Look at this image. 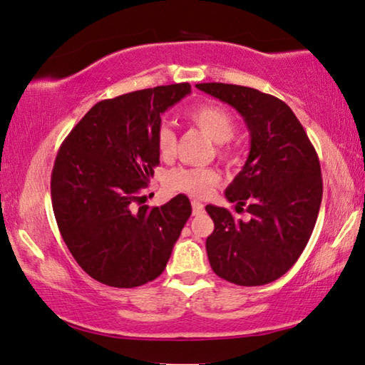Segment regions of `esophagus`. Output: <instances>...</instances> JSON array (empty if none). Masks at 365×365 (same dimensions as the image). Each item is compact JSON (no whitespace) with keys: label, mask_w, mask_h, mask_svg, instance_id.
I'll use <instances>...</instances> for the list:
<instances>
[{"label":"esophagus","mask_w":365,"mask_h":365,"mask_svg":"<svg viewBox=\"0 0 365 365\" xmlns=\"http://www.w3.org/2000/svg\"><path fill=\"white\" fill-rule=\"evenodd\" d=\"M192 208H193V215L195 216H198V215H201L205 211L203 203H201V201H198V200H193L192 201Z\"/></svg>","instance_id":"esophagus-1"}]
</instances>
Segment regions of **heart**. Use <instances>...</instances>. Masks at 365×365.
Listing matches in <instances>:
<instances>
[{"label":"heart","instance_id":"b5f03b06","mask_svg":"<svg viewBox=\"0 0 365 365\" xmlns=\"http://www.w3.org/2000/svg\"><path fill=\"white\" fill-rule=\"evenodd\" d=\"M185 118L203 130L216 144H225L235 134L236 124L225 108L200 103L185 111ZM175 133L168 123H162L157 130V149L162 157H170L175 149ZM220 182V173L210 167H177L165 175V187L170 192H180L192 197H208Z\"/></svg>","mask_w":365,"mask_h":365}]
</instances>
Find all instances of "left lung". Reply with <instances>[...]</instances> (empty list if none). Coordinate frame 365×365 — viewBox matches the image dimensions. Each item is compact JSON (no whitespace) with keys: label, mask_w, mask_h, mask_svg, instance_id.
<instances>
[{"label":"left lung","mask_w":365,"mask_h":365,"mask_svg":"<svg viewBox=\"0 0 365 365\" xmlns=\"http://www.w3.org/2000/svg\"><path fill=\"white\" fill-rule=\"evenodd\" d=\"M197 88L235 108L251 135L246 164L225 192L237 213L246 205L251 220L206 206L215 222L206 239L210 265L231 284H270L297 262L317 222L323 197L317 150L279 98L227 83H198Z\"/></svg>","instance_id":"left-lung-1"}]
</instances>
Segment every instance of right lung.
Instances as JSON below:
<instances>
[{"mask_svg": "<svg viewBox=\"0 0 365 365\" xmlns=\"http://www.w3.org/2000/svg\"><path fill=\"white\" fill-rule=\"evenodd\" d=\"M188 83L96 103L58 149L51 195L58 231L77 264L101 284L133 288L164 272L192 205L185 195L133 210L159 165L157 130Z\"/></svg>", "mask_w": 365, "mask_h": 365, "instance_id": "1", "label": "right lung"}]
</instances>
